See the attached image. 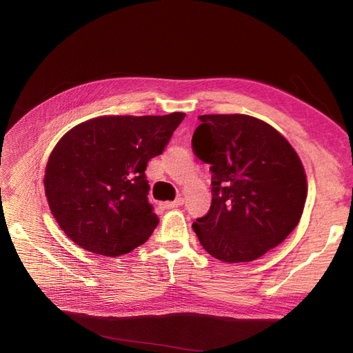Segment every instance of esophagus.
<instances>
[{
    "label": "esophagus",
    "mask_w": 353,
    "mask_h": 353,
    "mask_svg": "<svg viewBox=\"0 0 353 353\" xmlns=\"http://www.w3.org/2000/svg\"><path fill=\"white\" fill-rule=\"evenodd\" d=\"M183 205V199H177L174 201H165V203H162V206L165 209H174V208H179Z\"/></svg>",
    "instance_id": "1"
}]
</instances>
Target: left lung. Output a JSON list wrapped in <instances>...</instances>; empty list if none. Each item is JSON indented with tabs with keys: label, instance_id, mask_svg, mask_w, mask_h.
<instances>
[{
	"label": "left lung",
	"instance_id": "obj_1",
	"mask_svg": "<svg viewBox=\"0 0 353 353\" xmlns=\"http://www.w3.org/2000/svg\"><path fill=\"white\" fill-rule=\"evenodd\" d=\"M199 119L192 150L211 165L212 203L192 229L216 259H258L301 221L308 196L301 157L262 119L243 114Z\"/></svg>",
	"mask_w": 353,
	"mask_h": 353
}]
</instances>
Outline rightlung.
I'll return each instance as SVG.
<instances>
[{
    "label": "right lung",
    "mask_w": 353,
    "mask_h": 353,
    "mask_svg": "<svg viewBox=\"0 0 353 353\" xmlns=\"http://www.w3.org/2000/svg\"><path fill=\"white\" fill-rule=\"evenodd\" d=\"M170 115H110L66 132L48 157L43 186L51 214L81 249L119 256L144 244L159 219L145 168L183 121Z\"/></svg>",
    "instance_id": "obj_1"
}]
</instances>
